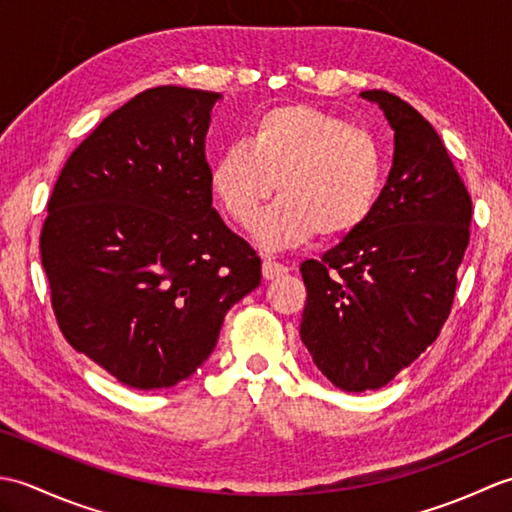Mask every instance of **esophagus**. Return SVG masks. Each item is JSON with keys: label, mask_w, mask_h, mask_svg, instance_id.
<instances>
[{"label": "esophagus", "mask_w": 512, "mask_h": 512, "mask_svg": "<svg viewBox=\"0 0 512 512\" xmlns=\"http://www.w3.org/2000/svg\"><path fill=\"white\" fill-rule=\"evenodd\" d=\"M288 273V266L281 264V262H275V259H264L262 264V275L264 279H277L281 275Z\"/></svg>", "instance_id": "1"}]
</instances>
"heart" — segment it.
I'll return each mask as SVG.
<instances>
[{"instance_id":"obj_1","label":"heart","mask_w":512,"mask_h":512,"mask_svg":"<svg viewBox=\"0 0 512 512\" xmlns=\"http://www.w3.org/2000/svg\"><path fill=\"white\" fill-rule=\"evenodd\" d=\"M383 176V149L369 129L308 103H284L253 118L246 145L226 147L213 160L209 184L242 228H253L277 187L281 198L259 220L257 239L290 248L317 233L339 239L361 228Z\"/></svg>"}]
</instances>
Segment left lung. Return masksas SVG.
Returning <instances> with one entry per match:
<instances>
[{"mask_svg":"<svg viewBox=\"0 0 512 512\" xmlns=\"http://www.w3.org/2000/svg\"><path fill=\"white\" fill-rule=\"evenodd\" d=\"M394 127V165L367 222L306 259L301 341L343 391L387 385L438 339L471 237V195L436 129L385 90H365Z\"/></svg>","mask_w":512,"mask_h":512,"instance_id":"8db88e82","label":"left lung"}]
</instances>
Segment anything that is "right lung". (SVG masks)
Masks as SVG:
<instances>
[{"label":"right lung","mask_w":512,"mask_h":512,"mask_svg":"<svg viewBox=\"0 0 512 512\" xmlns=\"http://www.w3.org/2000/svg\"><path fill=\"white\" fill-rule=\"evenodd\" d=\"M217 99L180 85L136 94L72 151L48 200L39 248L59 330L134 389L189 378L262 284V259L211 204Z\"/></svg>","instance_id":"add662e5"}]
</instances>
